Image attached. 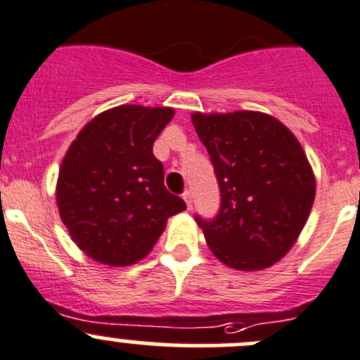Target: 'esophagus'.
Wrapping results in <instances>:
<instances>
[{"mask_svg":"<svg viewBox=\"0 0 360 360\" xmlns=\"http://www.w3.org/2000/svg\"><path fill=\"white\" fill-rule=\"evenodd\" d=\"M183 198H184V202H186L188 209H191V207H193V195H191V191H190V190L184 191Z\"/></svg>","mask_w":360,"mask_h":360,"instance_id":"1","label":"esophagus"}]
</instances>
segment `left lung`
<instances>
[{"label": "left lung", "instance_id": "8db88e82", "mask_svg": "<svg viewBox=\"0 0 360 360\" xmlns=\"http://www.w3.org/2000/svg\"><path fill=\"white\" fill-rule=\"evenodd\" d=\"M221 190L216 219L197 217L210 252L240 271L264 270L296 244L315 198L300 141L259 111L193 112Z\"/></svg>", "mask_w": 360, "mask_h": 360}]
</instances>
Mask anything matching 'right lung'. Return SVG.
<instances>
[{"label": "right lung", "mask_w": 360, "mask_h": 360, "mask_svg": "<svg viewBox=\"0 0 360 360\" xmlns=\"http://www.w3.org/2000/svg\"><path fill=\"white\" fill-rule=\"evenodd\" d=\"M172 108L123 104L90 120L59 169L56 198L72 242L90 259L130 266L146 257L167 226L186 209L163 184L153 143Z\"/></svg>", "instance_id": "add662e5"}]
</instances>
